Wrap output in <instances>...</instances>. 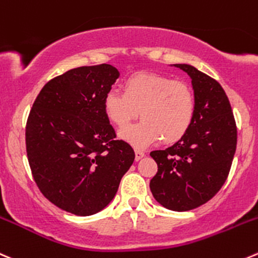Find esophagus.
I'll use <instances>...</instances> for the list:
<instances>
[{
	"label": "esophagus",
	"mask_w": 258,
	"mask_h": 258,
	"mask_svg": "<svg viewBox=\"0 0 258 258\" xmlns=\"http://www.w3.org/2000/svg\"><path fill=\"white\" fill-rule=\"evenodd\" d=\"M144 156H145L144 151H141V150H135V159H136V161L141 160Z\"/></svg>",
	"instance_id": "esophagus-1"
}]
</instances>
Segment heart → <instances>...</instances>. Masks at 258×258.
<instances>
[{
    "label": "heart",
    "instance_id": "heart-1",
    "mask_svg": "<svg viewBox=\"0 0 258 258\" xmlns=\"http://www.w3.org/2000/svg\"><path fill=\"white\" fill-rule=\"evenodd\" d=\"M103 112L114 126H127L119 137L135 147H147L162 139L174 144L189 131L196 114V97L189 84L166 76L139 73L122 84V93L111 91L103 98Z\"/></svg>",
    "mask_w": 258,
    "mask_h": 258
}]
</instances>
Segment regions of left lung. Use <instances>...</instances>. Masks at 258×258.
Listing matches in <instances>:
<instances>
[{"instance_id":"8db88e82","label":"left lung","mask_w":258,"mask_h":258,"mask_svg":"<svg viewBox=\"0 0 258 258\" xmlns=\"http://www.w3.org/2000/svg\"><path fill=\"white\" fill-rule=\"evenodd\" d=\"M191 78L196 114L185 136L150 152L157 172L150 181L165 208L186 212L211 201L223 186L237 146V127L226 92L216 79L187 64H175Z\"/></svg>"}]
</instances>
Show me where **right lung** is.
<instances>
[{
  "mask_svg": "<svg viewBox=\"0 0 258 258\" xmlns=\"http://www.w3.org/2000/svg\"><path fill=\"white\" fill-rule=\"evenodd\" d=\"M118 77L109 64L71 69L42 87L27 118L35 182L45 198L76 216L106 208L135 160L103 112L104 96Z\"/></svg>",
  "mask_w": 258,
  "mask_h": 258,
  "instance_id": "1",
  "label": "right lung"
}]
</instances>
